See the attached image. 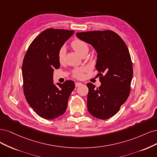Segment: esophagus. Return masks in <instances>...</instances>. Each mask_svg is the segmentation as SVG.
Segmentation results:
<instances>
[{
	"label": "esophagus",
	"mask_w": 157,
	"mask_h": 157,
	"mask_svg": "<svg viewBox=\"0 0 157 157\" xmlns=\"http://www.w3.org/2000/svg\"><path fill=\"white\" fill-rule=\"evenodd\" d=\"M82 85V83H80V82H76L75 83V87H79V86H81Z\"/></svg>",
	"instance_id": "1"
}]
</instances>
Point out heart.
Instances as JSON below:
<instances>
[{
	"instance_id": "heart-1",
	"label": "heart",
	"mask_w": 157,
	"mask_h": 157,
	"mask_svg": "<svg viewBox=\"0 0 157 157\" xmlns=\"http://www.w3.org/2000/svg\"><path fill=\"white\" fill-rule=\"evenodd\" d=\"M71 46L74 49V51L76 52L80 56L82 54L87 53L89 52V45L88 44L84 42L83 40L80 39H75L72 42ZM66 53V50L64 47L60 48L58 52V60L60 63L63 61L64 55ZM83 69H79L75 70L74 72V75L75 78H81L82 77V72Z\"/></svg>"
}]
</instances>
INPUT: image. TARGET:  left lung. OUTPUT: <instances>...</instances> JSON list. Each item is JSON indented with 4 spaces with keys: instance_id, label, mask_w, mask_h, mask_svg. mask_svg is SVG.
Segmentation results:
<instances>
[{
    "instance_id": "1",
    "label": "left lung",
    "mask_w": 157,
    "mask_h": 157,
    "mask_svg": "<svg viewBox=\"0 0 157 157\" xmlns=\"http://www.w3.org/2000/svg\"><path fill=\"white\" fill-rule=\"evenodd\" d=\"M77 37L90 44L97 53L96 69L101 85L88 83L87 109L99 119L117 113L128 98L133 75L128 49L119 35L112 31L78 33Z\"/></svg>"
}]
</instances>
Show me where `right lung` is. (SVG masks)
Instances as JSON below:
<instances>
[{
    "mask_svg": "<svg viewBox=\"0 0 157 157\" xmlns=\"http://www.w3.org/2000/svg\"><path fill=\"white\" fill-rule=\"evenodd\" d=\"M74 31L48 29L30 45L22 66L23 92L27 102L40 117L51 120L62 115L75 83L67 80L53 83L54 69L60 62L58 52Z\"/></svg>",
    "mask_w": 157,
    "mask_h": 157,
    "instance_id": "add662e5",
    "label": "right lung"
}]
</instances>
